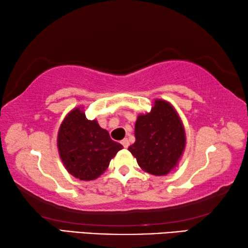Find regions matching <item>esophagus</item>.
Listing matches in <instances>:
<instances>
[{"label": "esophagus", "instance_id": "esophagus-1", "mask_svg": "<svg viewBox=\"0 0 248 248\" xmlns=\"http://www.w3.org/2000/svg\"><path fill=\"white\" fill-rule=\"evenodd\" d=\"M121 144L124 145V148L127 149L128 146H129V140L128 139H124L123 141H121Z\"/></svg>", "mask_w": 248, "mask_h": 248}]
</instances>
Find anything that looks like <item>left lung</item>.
Returning a JSON list of instances; mask_svg holds the SVG:
<instances>
[{"label": "left lung", "instance_id": "left-lung-1", "mask_svg": "<svg viewBox=\"0 0 248 248\" xmlns=\"http://www.w3.org/2000/svg\"><path fill=\"white\" fill-rule=\"evenodd\" d=\"M136 142L129 146L142 170L156 176L169 174L186 143L182 120L170 104L157 99L149 114L138 117Z\"/></svg>", "mask_w": 248, "mask_h": 248}]
</instances>
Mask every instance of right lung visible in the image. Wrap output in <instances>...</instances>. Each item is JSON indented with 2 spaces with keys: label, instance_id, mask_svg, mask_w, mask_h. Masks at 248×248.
Wrapping results in <instances>:
<instances>
[{
  "label": "right lung",
  "instance_id": "right-lung-1",
  "mask_svg": "<svg viewBox=\"0 0 248 248\" xmlns=\"http://www.w3.org/2000/svg\"><path fill=\"white\" fill-rule=\"evenodd\" d=\"M58 149L65 169L81 180L97 178L123 145L112 141L97 121L74 109L65 117L58 134Z\"/></svg>",
  "mask_w": 248,
  "mask_h": 248
}]
</instances>
